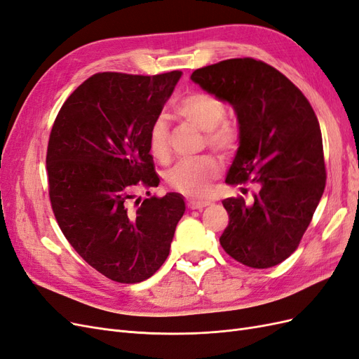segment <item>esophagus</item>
<instances>
[{
  "mask_svg": "<svg viewBox=\"0 0 359 359\" xmlns=\"http://www.w3.org/2000/svg\"><path fill=\"white\" fill-rule=\"evenodd\" d=\"M189 208L190 210H202L205 206H208L210 202L208 201H189Z\"/></svg>",
  "mask_w": 359,
  "mask_h": 359,
  "instance_id": "obj_1",
  "label": "esophagus"
}]
</instances>
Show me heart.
I'll use <instances>...</instances> for the list:
<instances>
[{
    "instance_id": "obj_1",
    "label": "heart",
    "mask_w": 359,
    "mask_h": 359,
    "mask_svg": "<svg viewBox=\"0 0 359 359\" xmlns=\"http://www.w3.org/2000/svg\"><path fill=\"white\" fill-rule=\"evenodd\" d=\"M177 114L206 133V142L211 147L227 151L236 144V130L224 121L226 106L212 94L191 93L180 100L175 107ZM149 151L157 160L169 158V130L163 118H157L149 128ZM220 163L212 156H202L177 163L168 173L166 181L189 196H203L208 191L210 182L219 175Z\"/></svg>"
}]
</instances>
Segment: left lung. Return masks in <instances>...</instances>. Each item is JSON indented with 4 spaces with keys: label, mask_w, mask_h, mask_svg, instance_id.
I'll return each instance as SVG.
<instances>
[{
    "label": "left lung",
    "mask_w": 359,
    "mask_h": 359,
    "mask_svg": "<svg viewBox=\"0 0 359 359\" xmlns=\"http://www.w3.org/2000/svg\"><path fill=\"white\" fill-rule=\"evenodd\" d=\"M190 79L229 103L240 147L227 170L229 186L255 184L252 202L227 198L224 252L250 268H271L295 252L323 194L322 133L311 104L285 74L253 58L194 70Z\"/></svg>",
    "instance_id": "obj_1"
}]
</instances>
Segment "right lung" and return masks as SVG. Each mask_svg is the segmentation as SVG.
<instances>
[{"mask_svg": "<svg viewBox=\"0 0 359 359\" xmlns=\"http://www.w3.org/2000/svg\"><path fill=\"white\" fill-rule=\"evenodd\" d=\"M181 74L97 73L73 91L52 127L46 168L53 214L85 262L118 283L156 273L186 211L180 193L135 198L139 187L160 182L149 128Z\"/></svg>", "mask_w": 359, "mask_h": 359, "instance_id": "right-lung-1", "label": "right lung"}]
</instances>
